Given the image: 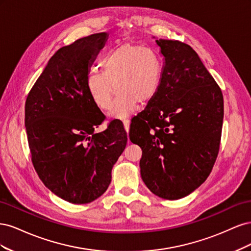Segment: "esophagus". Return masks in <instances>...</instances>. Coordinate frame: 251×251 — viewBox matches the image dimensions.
Segmentation results:
<instances>
[{
  "label": "esophagus",
  "mask_w": 251,
  "mask_h": 251,
  "mask_svg": "<svg viewBox=\"0 0 251 251\" xmlns=\"http://www.w3.org/2000/svg\"><path fill=\"white\" fill-rule=\"evenodd\" d=\"M124 127H125L126 134H127V137H128V131H130V121L125 120L124 121Z\"/></svg>",
  "instance_id": "1"
}]
</instances>
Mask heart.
I'll return each mask as SVG.
<instances>
[{
	"instance_id": "1",
	"label": "heart",
	"mask_w": 251,
	"mask_h": 251,
	"mask_svg": "<svg viewBox=\"0 0 251 251\" xmlns=\"http://www.w3.org/2000/svg\"><path fill=\"white\" fill-rule=\"evenodd\" d=\"M102 71H91L87 78L89 94L98 108L108 110L118 92L109 116L126 120L137 103L144 105L156 96L161 82L162 66L157 53L150 48L124 44L102 59Z\"/></svg>"
}]
</instances>
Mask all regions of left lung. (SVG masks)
Instances as JSON below:
<instances>
[{"label": "left lung", "instance_id": "left-lung-1", "mask_svg": "<svg viewBox=\"0 0 251 251\" xmlns=\"http://www.w3.org/2000/svg\"><path fill=\"white\" fill-rule=\"evenodd\" d=\"M161 82L139 115L130 140L142 150L140 175L154 195L177 200L206 180L215 164L224 116L223 95L196 51L156 40Z\"/></svg>", "mask_w": 251, "mask_h": 251}]
</instances>
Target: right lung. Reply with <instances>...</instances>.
I'll list each match as a JSON object with an SVG mask.
<instances>
[{
    "mask_svg": "<svg viewBox=\"0 0 251 251\" xmlns=\"http://www.w3.org/2000/svg\"><path fill=\"white\" fill-rule=\"evenodd\" d=\"M108 36L92 34L57 50L25 103L34 169L53 194L73 204L90 203L107 191L127 141L118 121L95 133L103 115L89 94L87 78Z\"/></svg>",
    "mask_w": 251,
    "mask_h": 251,
    "instance_id": "right-lung-1",
    "label": "right lung"
}]
</instances>
